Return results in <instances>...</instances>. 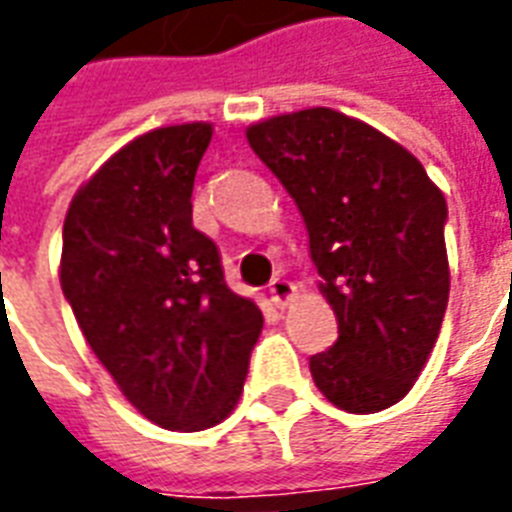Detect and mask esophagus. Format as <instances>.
<instances>
[{"mask_svg": "<svg viewBox=\"0 0 512 512\" xmlns=\"http://www.w3.org/2000/svg\"><path fill=\"white\" fill-rule=\"evenodd\" d=\"M293 293H295L293 282H287V279H282V276L271 279V285H268V295H271V301H274V306H279V309H285L287 301L293 298Z\"/></svg>", "mask_w": 512, "mask_h": 512, "instance_id": "34e87169", "label": "esophagus"}]
</instances>
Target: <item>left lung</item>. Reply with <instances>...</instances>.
Masks as SVG:
<instances>
[{
	"instance_id": "left-lung-1",
	"label": "left lung",
	"mask_w": 512,
	"mask_h": 512,
	"mask_svg": "<svg viewBox=\"0 0 512 512\" xmlns=\"http://www.w3.org/2000/svg\"><path fill=\"white\" fill-rule=\"evenodd\" d=\"M246 140L290 192L339 339L309 358L339 410L380 412L410 393L448 309V206L410 151L331 108L252 124Z\"/></svg>"
}]
</instances>
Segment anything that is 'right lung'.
I'll use <instances>...</instances> for the list:
<instances>
[{
    "instance_id": "right-lung-1",
    "label": "right lung",
    "mask_w": 512,
    "mask_h": 512,
    "mask_svg": "<svg viewBox=\"0 0 512 512\" xmlns=\"http://www.w3.org/2000/svg\"><path fill=\"white\" fill-rule=\"evenodd\" d=\"M208 143L203 121L135 138L78 189L62 233V293L86 342L132 407L170 431L230 415L263 331L192 225Z\"/></svg>"
}]
</instances>
